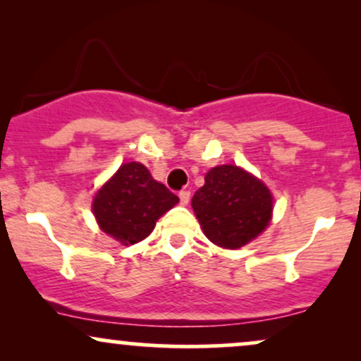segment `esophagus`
<instances>
[{
	"instance_id": "1",
	"label": "esophagus",
	"mask_w": 361,
	"mask_h": 361,
	"mask_svg": "<svg viewBox=\"0 0 361 361\" xmlns=\"http://www.w3.org/2000/svg\"><path fill=\"white\" fill-rule=\"evenodd\" d=\"M178 197H180L181 205H188V202H190V190H181Z\"/></svg>"
}]
</instances>
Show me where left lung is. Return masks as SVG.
Segmentation results:
<instances>
[{
  "label": "left lung",
  "mask_w": 361,
  "mask_h": 361,
  "mask_svg": "<svg viewBox=\"0 0 361 361\" xmlns=\"http://www.w3.org/2000/svg\"><path fill=\"white\" fill-rule=\"evenodd\" d=\"M192 207L210 241L235 250L263 233L271 219L273 197L250 173L226 164L207 173Z\"/></svg>",
  "instance_id": "1"
}]
</instances>
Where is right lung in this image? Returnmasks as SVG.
<instances>
[{
    "mask_svg": "<svg viewBox=\"0 0 361 361\" xmlns=\"http://www.w3.org/2000/svg\"><path fill=\"white\" fill-rule=\"evenodd\" d=\"M178 200L166 186L152 180L146 166L127 163L97 193L93 214L102 231L127 246L146 239L157 219Z\"/></svg>",
    "mask_w": 361,
    "mask_h": 361,
    "instance_id": "1",
    "label": "right lung"
}]
</instances>
